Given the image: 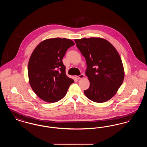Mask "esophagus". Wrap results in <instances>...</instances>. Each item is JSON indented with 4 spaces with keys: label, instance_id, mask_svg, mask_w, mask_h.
<instances>
[{
    "label": "esophagus",
    "instance_id": "obj_1",
    "mask_svg": "<svg viewBox=\"0 0 147 147\" xmlns=\"http://www.w3.org/2000/svg\"><path fill=\"white\" fill-rule=\"evenodd\" d=\"M84 77V74H80V76H77V77H76V78H77V79H82V78H83Z\"/></svg>",
    "mask_w": 147,
    "mask_h": 147
}]
</instances>
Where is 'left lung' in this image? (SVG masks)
Masks as SVG:
<instances>
[{
	"label": "left lung",
	"instance_id": "1",
	"mask_svg": "<svg viewBox=\"0 0 147 147\" xmlns=\"http://www.w3.org/2000/svg\"><path fill=\"white\" fill-rule=\"evenodd\" d=\"M77 47L85 58V74L90 86L84 91L91 101L101 103L116 94L122 84L125 71L118 52L110 42L100 37L76 39Z\"/></svg>",
	"mask_w": 147,
	"mask_h": 147
}]
</instances>
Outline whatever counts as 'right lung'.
Masks as SVG:
<instances>
[{"mask_svg": "<svg viewBox=\"0 0 147 147\" xmlns=\"http://www.w3.org/2000/svg\"><path fill=\"white\" fill-rule=\"evenodd\" d=\"M74 45L70 39L49 38L40 43L32 52L28 63L29 83L43 101H59L74 82L67 76L62 62L67 49Z\"/></svg>", "mask_w": 147, "mask_h": 147, "instance_id": "right-lung-1", "label": "right lung"}]
</instances>
